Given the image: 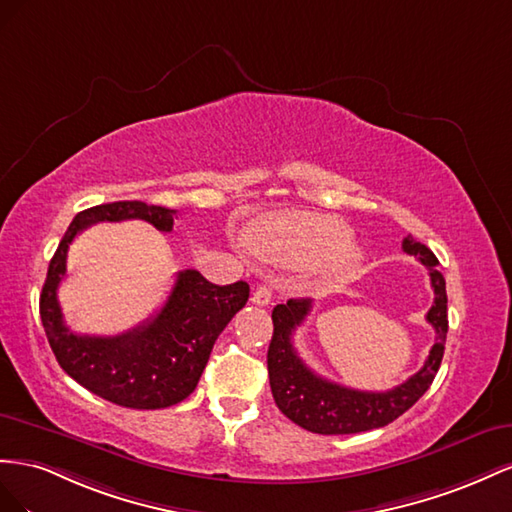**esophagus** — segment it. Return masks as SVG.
Instances as JSON below:
<instances>
[{
	"label": "esophagus",
	"instance_id": "esophagus-1",
	"mask_svg": "<svg viewBox=\"0 0 512 512\" xmlns=\"http://www.w3.org/2000/svg\"><path fill=\"white\" fill-rule=\"evenodd\" d=\"M270 300H272V291H270L266 285H259V287L253 291V296H251V302L257 304V306H268Z\"/></svg>",
	"mask_w": 512,
	"mask_h": 512
}]
</instances>
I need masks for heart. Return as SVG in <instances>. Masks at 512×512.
<instances>
[{"label": "heart", "instance_id": "1", "mask_svg": "<svg viewBox=\"0 0 512 512\" xmlns=\"http://www.w3.org/2000/svg\"><path fill=\"white\" fill-rule=\"evenodd\" d=\"M248 244L261 257L276 264L328 274H343L356 266L360 248L352 242V229L337 216L311 212H285L259 218Z\"/></svg>", "mask_w": 512, "mask_h": 512}]
</instances>
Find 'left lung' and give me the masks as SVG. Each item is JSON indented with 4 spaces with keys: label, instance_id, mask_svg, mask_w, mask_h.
<instances>
[{
    "label": "left lung",
    "instance_id": "left-lung-1",
    "mask_svg": "<svg viewBox=\"0 0 512 512\" xmlns=\"http://www.w3.org/2000/svg\"><path fill=\"white\" fill-rule=\"evenodd\" d=\"M403 251L418 257L427 266L433 287V306L427 321L435 328V343L425 360V367L414 373L407 382L386 392L354 390L317 375L306 367L298 356L291 334L302 324L311 311V300H287L276 304L272 311V341L268 347V375L272 397L279 410L302 429L321 435H347L386 427L397 420L425 394L440 369L444 356V343L448 332L446 311V281L437 270V257L425 244L412 236L403 240Z\"/></svg>",
    "mask_w": 512,
    "mask_h": 512
}]
</instances>
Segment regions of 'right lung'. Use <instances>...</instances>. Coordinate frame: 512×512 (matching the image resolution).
Returning a JSON list of instances; mask_svg holds the SVG:
<instances>
[{
    "label": "right lung",
    "instance_id": "right-lung-1",
    "mask_svg": "<svg viewBox=\"0 0 512 512\" xmlns=\"http://www.w3.org/2000/svg\"><path fill=\"white\" fill-rule=\"evenodd\" d=\"M139 218L171 231L175 210L143 201H113L83 210L70 223L49 264L40 294V319L60 367L83 388L115 405L160 410L184 401L197 388L218 334L248 300V283L214 285L197 270H182L167 302L154 317L115 337L75 334L57 302L66 276L68 246L94 223Z\"/></svg>",
    "mask_w": 512,
    "mask_h": 512
}]
</instances>
